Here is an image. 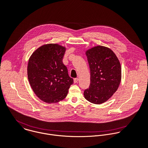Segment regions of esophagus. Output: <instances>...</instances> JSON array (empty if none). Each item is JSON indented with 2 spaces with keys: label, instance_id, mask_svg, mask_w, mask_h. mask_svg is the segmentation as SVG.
<instances>
[{
  "label": "esophagus",
  "instance_id": "1",
  "mask_svg": "<svg viewBox=\"0 0 148 148\" xmlns=\"http://www.w3.org/2000/svg\"><path fill=\"white\" fill-rule=\"evenodd\" d=\"M78 80H79V79L78 78H75L74 80H73V82L75 83H76L78 82Z\"/></svg>",
  "mask_w": 148,
  "mask_h": 148
}]
</instances>
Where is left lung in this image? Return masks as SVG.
I'll use <instances>...</instances> for the list:
<instances>
[{"instance_id":"left-lung-1","label":"left lung","mask_w":148,"mask_h":148,"mask_svg":"<svg viewBox=\"0 0 148 148\" xmlns=\"http://www.w3.org/2000/svg\"><path fill=\"white\" fill-rule=\"evenodd\" d=\"M90 69V85L84 95L90 102L101 104L117 90L121 80V66L115 53L108 48L97 46L86 51Z\"/></svg>"}]
</instances>
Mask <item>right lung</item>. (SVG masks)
<instances>
[{
  "mask_svg": "<svg viewBox=\"0 0 148 148\" xmlns=\"http://www.w3.org/2000/svg\"><path fill=\"white\" fill-rule=\"evenodd\" d=\"M65 48L58 44L44 45L29 58V82L36 95L45 102L54 103L65 98L73 80L62 62Z\"/></svg>",
  "mask_w": 148,
  "mask_h": 148,
  "instance_id": "1",
  "label": "right lung"
}]
</instances>
